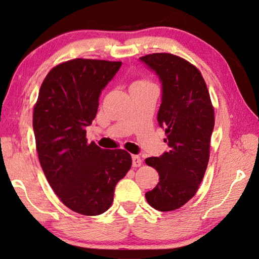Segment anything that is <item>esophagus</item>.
<instances>
[{
    "instance_id": "obj_1",
    "label": "esophagus",
    "mask_w": 259,
    "mask_h": 259,
    "mask_svg": "<svg viewBox=\"0 0 259 259\" xmlns=\"http://www.w3.org/2000/svg\"><path fill=\"white\" fill-rule=\"evenodd\" d=\"M142 164V160H141V158L139 157V155H132V165H133L134 168L136 167H140V165Z\"/></svg>"
}]
</instances>
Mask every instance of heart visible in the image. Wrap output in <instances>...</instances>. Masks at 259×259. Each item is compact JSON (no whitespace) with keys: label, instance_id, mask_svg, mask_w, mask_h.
I'll return each mask as SVG.
<instances>
[{"label":"heart","instance_id":"b5f03b06","mask_svg":"<svg viewBox=\"0 0 259 259\" xmlns=\"http://www.w3.org/2000/svg\"><path fill=\"white\" fill-rule=\"evenodd\" d=\"M135 83H138V84H148L149 82H146V81H138V82H135Z\"/></svg>","mask_w":259,"mask_h":259}]
</instances>
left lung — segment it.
Segmentation results:
<instances>
[{
  "instance_id": "obj_1",
  "label": "left lung",
  "mask_w": 259,
  "mask_h": 259,
  "mask_svg": "<svg viewBox=\"0 0 259 259\" xmlns=\"http://www.w3.org/2000/svg\"><path fill=\"white\" fill-rule=\"evenodd\" d=\"M155 72L162 87L158 123L164 128L169 151L145 159L159 174V183L145 194L153 208L182 207L202 183L209 158L214 109L206 83L196 66L168 53L140 57Z\"/></svg>"
}]
</instances>
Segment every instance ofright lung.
Instances as JSON below:
<instances>
[{
  "instance_id": "add662e5",
  "label": "right lung",
  "mask_w": 259,
  "mask_h": 259,
  "mask_svg": "<svg viewBox=\"0 0 259 259\" xmlns=\"http://www.w3.org/2000/svg\"><path fill=\"white\" fill-rule=\"evenodd\" d=\"M121 62L75 58L48 72L33 108L39 162L62 203L82 215H99L114 199L117 183L132 165L125 150L88 143L87 126L98 111L101 91Z\"/></svg>"
}]
</instances>
